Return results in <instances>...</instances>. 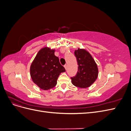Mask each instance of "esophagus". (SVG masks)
<instances>
[{
    "label": "esophagus",
    "instance_id": "1",
    "mask_svg": "<svg viewBox=\"0 0 131 131\" xmlns=\"http://www.w3.org/2000/svg\"><path fill=\"white\" fill-rule=\"evenodd\" d=\"M64 67L65 69H67V64H66V65H64Z\"/></svg>",
    "mask_w": 131,
    "mask_h": 131
}]
</instances>
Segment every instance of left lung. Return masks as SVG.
Returning <instances> with one entry per match:
<instances>
[{"label":"left lung","mask_w":131,"mask_h":131,"mask_svg":"<svg viewBox=\"0 0 131 131\" xmlns=\"http://www.w3.org/2000/svg\"><path fill=\"white\" fill-rule=\"evenodd\" d=\"M78 71L76 76L71 78L72 84L79 88H88L96 80L98 69L96 62L91 54L84 49L75 50Z\"/></svg>","instance_id":"1"}]
</instances>
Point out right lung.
<instances>
[{
  "label": "right lung",
  "instance_id": "add662e5",
  "mask_svg": "<svg viewBox=\"0 0 131 131\" xmlns=\"http://www.w3.org/2000/svg\"><path fill=\"white\" fill-rule=\"evenodd\" d=\"M54 49L44 47L39 51L30 67V74L35 84L43 90L56 85L57 79L65 68L54 55Z\"/></svg>",
  "mask_w": 131,
  "mask_h": 131
}]
</instances>
